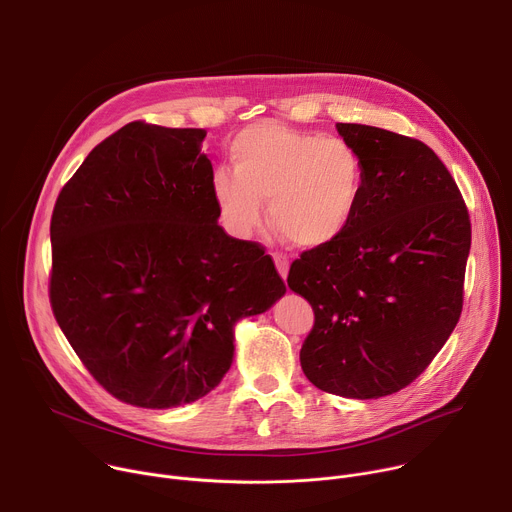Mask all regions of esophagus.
<instances>
[{"mask_svg":"<svg viewBox=\"0 0 512 512\" xmlns=\"http://www.w3.org/2000/svg\"><path fill=\"white\" fill-rule=\"evenodd\" d=\"M271 257H273V261H275V267H277L279 275L285 279V277H287V271H289V261H287V257H285L283 253H279V251L271 253Z\"/></svg>","mask_w":512,"mask_h":512,"instance_id":"1","label":"esophagus"}]
</instances>
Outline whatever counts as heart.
I'll use <instances>...</instances> for the list:
<instances>
[{"label":"heart","mask_w":512,"mask_h":512,"mask_svg":"<svg viewBox=\"0 0 512 512\" xmlns=\"http://www.w3.org/2000/svg\"><path fill=\"white\" fill-rule=\"evenodd\" d=\"M233 170L216 168L212 198L225 227L249 237L263 221L298 247L336 241L352 223L364 186L362 160L342 137H320L279 121H259L229 143Z\"/></svg>","instance_id":"1"}]
</instances>
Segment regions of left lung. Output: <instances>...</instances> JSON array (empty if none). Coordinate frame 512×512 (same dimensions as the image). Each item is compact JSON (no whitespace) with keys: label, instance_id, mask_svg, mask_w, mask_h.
I'll return each instance as SVG.
<instances>
[{"label":"left lung","instance_id":"left-lung-1","mask_svg":"<svg viewBox=\"0 0 512 512\" xmlns=\"http://www.w3.org/2000/svg\"><path fill=\"white\" fill-rule=\"evenodd\" d=\"M362 160L348 229L304 251L287 285L314 310L302 371L318 389L379 399L411 385L454 332L472 227L462 192L419 139L338 123Z\"/></svg>","mask_w":512,"mask_h":512}]
</instances>
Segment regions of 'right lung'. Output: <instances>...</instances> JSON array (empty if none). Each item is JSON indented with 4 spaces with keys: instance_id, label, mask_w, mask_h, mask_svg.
<instances>
[{
    "instance_id": "1",
    "label": "right lung",
    "mask_w": 512,
    "mask_h": 512,
    "mask_svg": "<svg viewBox=\"0 0 512 512\" xmlns=\"http://www.w3.org/2000/svg\"><path fill=\"white\" fill-rule=\"evenodd\" d=\"M204 129L133 121L60 190L50 221L54 318L115 399L168 409L210 393L233 326L285 283L265 249L218 225Z\"/></svg>"
}]
</instances>
